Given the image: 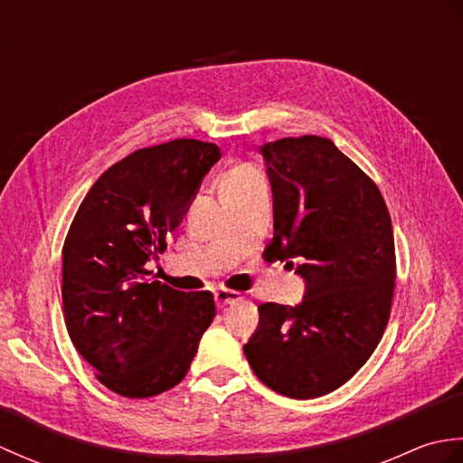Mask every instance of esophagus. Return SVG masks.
<instances>
[{"instance_id": "1", "label": "esophagus", "mask_w": 463, "mask_h": 463, "mask_svg": "<svg viewBox=\"0 0 463 463\" xmlns=\"http://www.w3.org/2000/svg\"><path fill=\"white\" fill-rule=\"evenodd\" d=\"M214 300H216V307L222 308V307H229V304L241 300V292L237 290H226V288H219L214 292Z\"/></svg>"}]
</instances>
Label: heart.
I'll list each match as a JSON object with an SVG mask.
<instances>
[{
	"instance_id": "b5f03b06",
	"label": "heart",
	"mask_w": 463,
	"mask_h": 463,
	"mask_svg": "<svg viewBox=\"0 0 463 463\" xmlns=\"http://www.w3.org/2000/svg\"><path fill=\"white\" fill-rule=\"evenodd\" d=\"M252 179H259L257 171L250 169V166H237V169H232L222 179V189H226V186H239V184H244Z\"/></svg>"
}]
</instances>
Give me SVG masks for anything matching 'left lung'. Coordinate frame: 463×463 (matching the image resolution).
Listing matches in <instances>:
<instances>
[{
  "instance_id": "8db88e82",
  "label": "left lung",
  "mask_w": 463,
  "mask_h": 463,
  "mask_svg": "<svg viewBox=\"0 0 463 463\" xmlns=\"http://www.w3.org/2000/svg\"><path fill=\"white\" fill-rule=\"evenodd\" d=\"M272 189L269 262L298 259L304 298L259 307L244 344L274 392L310 400L340 388L368 362L390 318L394 232L378 186L330 139L304 135L260 146Z\"/></svg>"
}]
</instances>
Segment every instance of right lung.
<instances>
[{"label":"right lung","instance_id":"add662e5","mask_svg":"<svg viewBox=\"0 0 463 463\" xmlns=\"http://www.w3.org/2000/svg\"><path fill=\"white\" fill-rule=\"evenodd\" d=\"M214 143L175 139L109 166L87 193L63 244V314L97 380L125 398H151L189 372L214 318L211 292L149 279L211 166Z\"/></svg>","mask_w":463,"mask_h":463}]
</instances>
